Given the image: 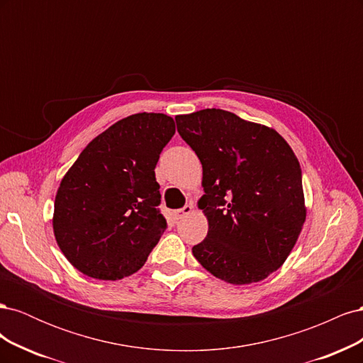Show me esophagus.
Instances as JSON below:
<instances>
[{
	"label": "esophagus",
	"mask_w": 363,
	"mask_h": 363,
	"mask_svg": "<svg viewBox=\"0 0 363 363\" xmlns=\"http://www.w3.org/2000/svg\"><path fill=\"white\" fill-rule=\"evenodd\" d=\"M192 212V206L191 204H186L183 208H179V211H175V218L177 219H182V218H184V216H188L189 213Z\"/></svg>",
	"instance_id": "34e87169"
}]
</instances>
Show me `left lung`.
<instances>
[{
	"instance_id": "1",
	"label": "left lung",
	"mask_w": 363,
	"mask_h": 363,
	"mask_svg": "<svg viewBox=\"0 0 363 363\" xmlns=\"http://www.w3.org/2000/svg\"><path fill=\"white\" fill-rule=\"evenodd\" d=\"M175 121L203 164L199 208L208 232L194 257L227 283L267 279L288 259L306 221L298 159L274 128L221 108Z\"/></svg>"
}]
</instances>
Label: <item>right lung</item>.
<instances>
[{
    "instance_id": "obj_1",
    "label": "right lung",
    "mask_w": 363,
    "mask_h": 363,
    "mask_svg": "<svg viewBox=\"0 0 363 363\" xmlns=\"http://www.w3.org/2000/svg\"><path fill=\"white\" fill-rule=\"evenodd\" d=\"M174 133L168 115H130L92 139L63 175L54 238L84 276L119 280L144 267L167 228L155 168Z\"/></svg>"
}]
</instances>
